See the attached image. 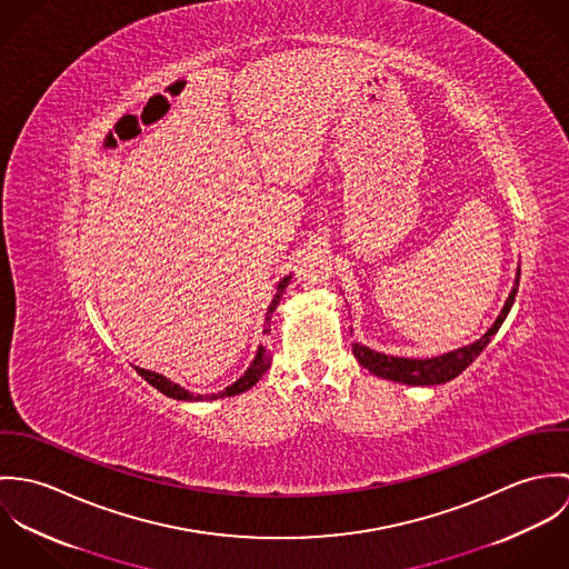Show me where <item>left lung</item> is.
Masks as SVG:
<instances>
[{"instance_id": "1", "label": "left lung", "mask_w": 569, "mask_h": 569, "mask_svg": "<svg viewBox=\"0 0 569 569\" xmlns=\"http://www.w3.org/2000/svg\"><path fill=\"white\" fill-rule=\"evenodd\" d=\"M519 276L521 273L517 269L515 287H512L501 313L497 316L495 325L490 326L478 341H473L465 348H458V350H451L447 355L431 357V359H407V357H392V355L370 350L361 343H352V355L357 357V361L366 370H370L372 375H377L381 379H388V381H399V383H406V386H440V383H447V381L456 379L460 372H465L478 359V355L487 348L490 337L499 330V326L503 325V320H506V316H508V311L515 302L517 289H519Z\"/></svg>"}]
</instances>
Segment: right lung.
<instances>
[{
    "instance_id": "right-lung-1",
    "label": "right lung",
    "mask_w": 569,
    "mask_h": 569,
    "mask_svg": "<svg viewBox=\"0 0 569 569\" xmlns=\"http://www.w3.org/2000/svg\"><path fill=\"white\" fill-rule=\"evenodd\" d=\"M289 280H291V276H287V278H282V280L278 282V287H276V296H273L271 305L267 307V318H264V322H267V325H269L271 313L276 311V307H278V302H280V298H282L284 287L289 284ZM269 363H271V355H269V350H267L264 346H258L256 357H253V361L249 363V368L244 370V375L241 379H237L230 388H226V390H223V392H219V395H197V397H194V395H190L188 390H183L181 386L172 383V381H170V379H166L163 375L151 372V370H144V368H136V370L140 372V377H142L144 381H149L156 390H160L162 395L170 397V399H177V401H208V399L237 397V395H241L244 390H249V388H251V386H256V381L267 372Z\"/></svg>"
}]
</instances>
